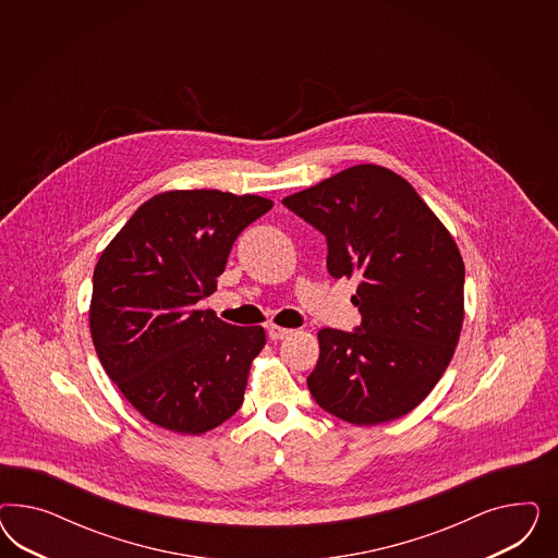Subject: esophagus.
<instances>
[{"mask_svg":"<svg viewBox=\"0 0 558 558\" xmlns=\"http://www.w3.org/2000/svg\"><path fill=\"white\" fill-rule=\"evenodd\" d=\"M290 333H292V329H284V327H278V325H270V327H268V338H270L271 341L288 338Z\"/></svg>","mask_w":558,"mask_h":558,"instance_id":"esophagus-1","label":"esophagus"}]
</instances>
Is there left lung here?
<instances>
[{
	"label": "left lung",
	"mask_w": 558,
	"mask_h": 558,
	"mask_svg": "<svg viewBox=\"0 0 558 558\" xmlns=\"http://www.w3.org/2000/svg\"><path fill=\"white\" fill-rule=\"evenodd\" d=\"M282 204L327 239V270L360 280L354 331L325 327L306 385L343 422L376 425L422 403L464 319V264L420 194L380 166H354Z\"/></svg>",
	"instance_id": "obj_1"
}]
</instances>
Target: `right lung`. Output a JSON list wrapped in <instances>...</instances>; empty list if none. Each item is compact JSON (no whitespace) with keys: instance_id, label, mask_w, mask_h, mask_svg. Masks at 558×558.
I'll list each match as a JSON object with an SVG mask.
<instances>
[{"instance_id":"right-lung-1","label":"right lung","mask_w":558,"mask_h":558,"mask_svg":"<svg viewBox=\"0 0 558 558\" xmlns=\"http://www.w3.org/2000/svg\"><path fill=\"white\" fill-rule=\"evenodd\" d=\"M270 208L252 194L163 192L141 204L100 255L89 306L96 354L155 425L198 436L243 403L266 333L196 303L217 290L236 236Z\"/></svg>"}]
</instances>
